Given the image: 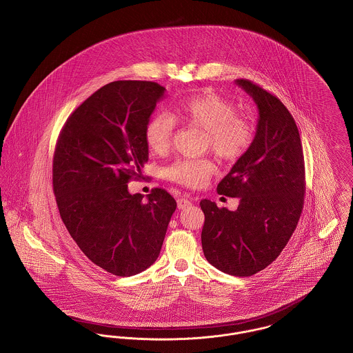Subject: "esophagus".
<instances>
[{"label": "esophagus", "instance_id": "obj_1", "mask_svg": "<svg viewBox=\"0 0 353 353\" xmlns=\"http://www.w3.org/2000/svg\"><path fill=\"white\" fill-rule=\"evenodd\" d=\"M192 204V201L189 200V199H187L185 196L184 197H180L179 200H177V208L179 209H184V208L189 207Z\"/></svg>", "mask_w": 353, "mask_h": 353}]
</instances>
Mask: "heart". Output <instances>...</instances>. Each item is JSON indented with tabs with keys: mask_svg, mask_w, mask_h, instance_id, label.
Listing matches in <instances>:
<instances>
[{
	"mask_svg": "<svg viewBox=\"0 0 353 353\" xmlns=\"http://www.w3.org/2000/svg\"><path fill=\"white\" fill-rule=\"evenodd\" d=\"M173 117L181 123L204 130L203 146L224 161L240 160L254 140V125L247 116L237 113L230 100L205 90L179 101ZM174 136L173 120L157 113L149 117L144 128V140L150 152L165 156ZM217 170L210 157L179 159L165 169L169 181L189 188L203 187Z\"/></svg>",
	"mask_w": 353,
	"mask_h": 353,
	"instance_id": "1",
	"label": "heart"
}]
</instances>
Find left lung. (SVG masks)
<instances>
[{
  "mask_svg": "<svg viewBox=\"0 0 353 353\" xmlns=\"http://www.w3.org/2000/svg\"><path fill=\"white\" fill-rule=\"evenodd\" d=\"M259 108L248 152L217 185L239 197L236 210L201 200V244L208 261L232 276H252L277 259L297 227L304 205L305 166L297 125L274 94L245 79L236 80Z\"/></svg>",
  "mask_w": 353,
  "mask_h": 353,
  "instance_id": "obj_1",
  "label": "left lung"
}]
</instances>
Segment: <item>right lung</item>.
Listing matches in <instances>:
<instances>
[{
    "label": "right lung",
    "instance_id": "add662e5",
    "mask_svg": "<svg viewBox=\"0 0 353 353\" xmlns=\"http://www.w3.org/2000/svg\"><path fill=\"white\" fill-rule=\"evenodd\" d=\"M165 88L113 81L66 120L53 156V190L63 224L100 268L133 276L159 257L176 200L163 188L130 194L148 161L144 128Z\"/></svg>",
    "mask_w": 353,
    "mask_h": 353
}]
</instances>
